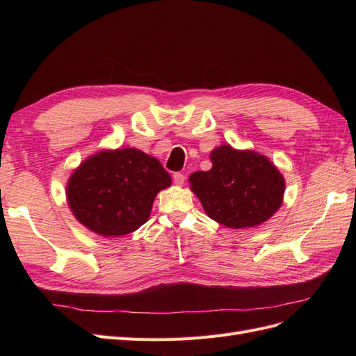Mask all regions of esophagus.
Segmentation results:
<instances>
[{
    "label": "esophagus",
    "mask_w": 356,
    "mask_h": 356,
    "mask_svg": "<svg viewBox=\"0 0 356 356\" xmlns=\"http://www.w3.org/2000/svg\"><path fill=\"white\" fill-rule=\"evenodd\" d=\"M184 181H186V177H184V174H181V172H175L174 174V182L177 186H182L184 184Z\"/></svg>",
    "instance_id": "1"
}]
</instances>
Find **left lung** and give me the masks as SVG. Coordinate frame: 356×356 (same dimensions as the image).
Segmentation results:
<instances>
[{"mask_svg":"<svg viewBox=\"0 0 356 356\" xmlns=\"http://www.w3.org/2000/svg\"><path fill=\"white\" fill-rule=\"evenodd\" d=\"M211 160L212 168L191 174L190 182L213 221L230 229L254 227L282 204L285 181L267 157L221 145Z\"/></svg>","mask_w":356,"mask_h":356,"instance_id":"left-lung-1","label":"left lung"}]
</instances>
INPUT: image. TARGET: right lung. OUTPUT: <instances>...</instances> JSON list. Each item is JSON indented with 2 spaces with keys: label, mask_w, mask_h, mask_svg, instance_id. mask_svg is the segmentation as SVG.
<instances>
[{
  "label": "right lung",
  "mask_w": 356,
  "mask_h": 356,
  "mask_svg": "<svg viewBox=\"0 0 356 356\" xmlns=\"http://www.w3.org/2000/svg\"><path fill=\"white\" fill-rule=\"evenodd\" d=\"M170 186L160 161L136 148L84 160L68 181V204L83 225L102 236L132 233L148 220L157 193Z\"/></svg>",
  "instance_id": "add662e5"
}]
</instances>
